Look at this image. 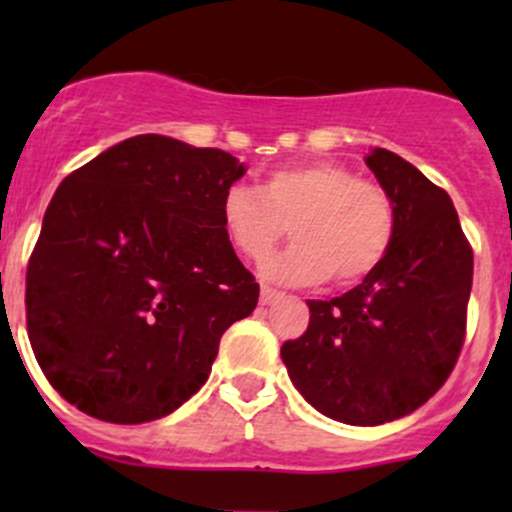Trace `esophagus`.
<instances>
[{"instance_id": "obj_1", "label": "esophagus", "mask_w": 512, "mask_h": 512, "mask_svg": "<svg viewBox=\"0 0 512 512\" xmlns=\"http://www.w3.org/2000/svg\"><path fill=\"white\" fill-rule=\"evenodd\" d=\"M280 294L282 292H277V289H272V287H262L260 289V304H272L275 302V299H280Z\"/></svg>"}]
</instances>
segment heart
I'll list each match as a JSON object with an SVG mask.
<instances>
[{"label":"heart","instance_id":"obj_1","mask_svg":"<svg viewBox=\"0 0 512 512\" xmlns=\"http://www.w3.org/2000/svg\"><path fill=\"white\" fill-rule=\"evenodd\" d=\"M223 227L250 260H262L285 237L294 242L262 265V275L285 285H356L384 262L396 230L394 203L381 185L359 180L332 160H304L270 170L260 190L230 185Z\"/></svg>","mask_w":512,"mask_h":512}]
</instances>
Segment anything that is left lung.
<instances>
[{
    "instance_id": "1",
    "label": "left lung",
    "mask_w": 512,
    "mask_h": 512,
    "mask_svg": "<svg viewBox=\"0 0 512 512\" xmlns=\"http://www.w3.org/2000/svg\"><path fill=\"white\" fill-rule=\"evenodd\" d=\"M366 165L394 203L391 250L342 297L307 302V332L280 352L294 389L349 426L396 421L446 384L473 282V250L446 190L386 148Z\"/></svg>"
}]
</instances>
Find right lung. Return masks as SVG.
Returning <instances> with one entry per match:
<instances>
[{
	"label": "right lung",
	"mask_w": 512,
	"mask_h": 512,
	"mask_svg": "<svg viewBox=\"0 0 512 512\" xmlns=\"http://www.w3.org/2000/svg\"><path fill=\"white\" fill-rule=\"evenodd\" d=\"M245 163L133 136L56 188L27 270V329L49 384L84 414L146 423L208 381L260 285L223 227Z\"/></svg>",
	"instance_id": "right-lung-1"
}]
</instances>
